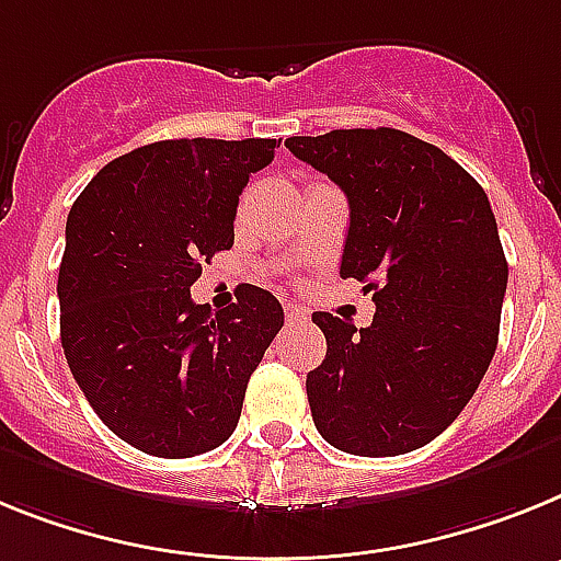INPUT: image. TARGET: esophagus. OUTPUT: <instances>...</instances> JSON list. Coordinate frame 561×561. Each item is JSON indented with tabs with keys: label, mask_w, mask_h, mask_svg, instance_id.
Segmentation results:
<instances>
[{
	"label": "esophagus",
	"mask_w": 561,
	"mask_h": 561,
	"mask_svg": "<svg viewBox=\"0 0 561 561\" xmlns=\"http://www.w3.org/2000/svg\"><path fill=\"white\" fill-rule=\"evenodd\" d=\"M285 319L287 324H301V321H310V313L305 308H296V305H285Z\"/></svg>",
	"instance_id": "esophagus-1"
}]
</instances>
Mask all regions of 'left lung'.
I'll return each mask as SVG.
<instances>
[{"instance_id": "8db88e82", "label": "left lung", "mask_w": 561, "mask_h": 561, "mask_svg": "<svg viewBox=\"0 0 561 561\" xmlns=\"http://www.w3.org/2000/svg\"><path fill=\"white\" fill-rule=\"evenodd\" d=\"M350 203L341 276L373 290L369 328L313 313L328 339L308 373L319 435L347 455L396 457L451 426L496 350L508 262L483 186L401 129L287 138Z\"/></svg>"}]
</instances>
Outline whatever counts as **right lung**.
Listing matches in <instances>:
<instances>
[{"label": "right lung", "instance_id": "right-lung-1", "mask_svg": "<svg viewBox=\"0 0 561 561\" xmlns=\"http://www.w3.org/2000/svg\"><path fill=\"white\" fill-rule=\"evenodd\" d=\"M274 152V138L158 140L106 163L67 214L61 347L95 415L146 455L226 443L285 324L256 285L217 313L192 301L203 262L233 245L248 178Z\"/></svg>", "mask_w": 561, "mask_h": 561}]
</instances>
